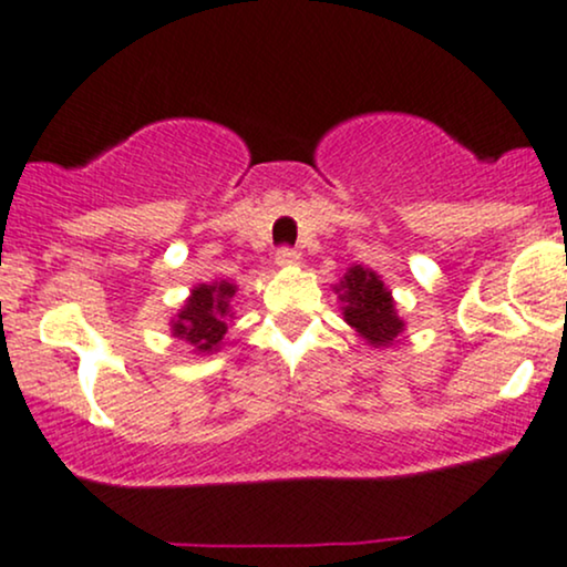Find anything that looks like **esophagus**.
Segmentation results:
<instances>
[{
	"mask_svg": "<svg viewBox=\"0 0 567 567\" xmlns=\"http://www.w3.org/2000/svg\"><path fill=\"white\" fill-rule=\"evenodd\" d=\"M298 258H301V252L296 250V247H290V245H282L277 250V256H275V261L279 264V266H290V264H296Z\"/></svg>",
	"mask_w": 567,
	"mask_h": 567,
	"instance_id": "obj_1",
	"label": "esophagus"
}]
</instances>
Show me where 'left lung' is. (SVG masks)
Listing matches in <instances>:
<instances>
[{
  "mask_svg": "<svg viewBox=\"0 0 567 567\" xmlns=\"http://www.w3.org/2000/svg\"><path fill=\"white\" fill-rule=\"evenodd\" d=\"M343 317L351 328H357L365 341L375 347H389L402 333V320L396 317L392 292L383 288V282L373 271L354 266L341 282Z\"/></svg>",
  "mask_w": 567,
  "mask_h": 567,
  "instance_id": "1",
  "label": "left lung"
}]
</instances>
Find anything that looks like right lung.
<instances>
[{
    "label": "right lung",
    "instance_id": "obj_1",
    "mask_svg": "<svg viewBox=\"0 0 567 567\" xmlns=\"http://www.w3.org/2000/svg\"><path fill=\"white\" fill-rule=\"evenodd\" d=\"M234 288L229 282L199 285L192 290L184 311L173 322V333L192 343L199 351H213L229 328V298Z\"/></svg>",
    "mask_w": 567,
    "mask_h": 567
}]
</instances>
